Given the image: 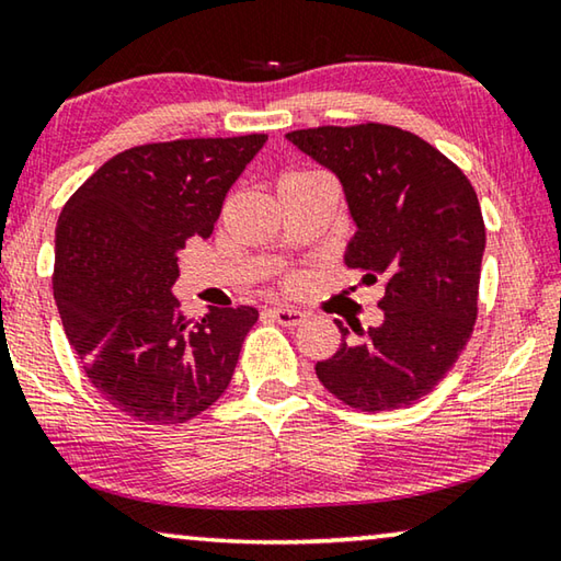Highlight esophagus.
I'll return each instance as SVG.
<instances>
[{
    "mask_svg": "<svg viewBox=\"0 0 561 561\" xmlns=\"http://www.w3.org/2000/svg\"><path fill=\"white\" fill-rule=\"evenodd\" d=\"M270 312L282 327H297L305 322V317H307L301 309H295V307H274V309H270Z\"/></svg>",
    "mask_w": 561,
    "mask_h": 561,
    "instance_id": "obj_1",
    "label": "esophagus"
}]
</instances>
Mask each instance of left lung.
Returning a JSON list of instances; mask_svg holds the SVG:
<instances>
[{"instance_id": "left-lung-1", "label": "left lung", "mask_w": 561, "mask_h": 561, "mask_svg": "<svg viewBox=\"0 0 561 561\" xmlns=\"http://www.w3.org/2000/svg\"><path fill=\"white\" fill-rule=\"evenodd\" d=\"M299 152L342 184L357 232L344 262L387 277L385 322L317 362L336 399L364 412H392L430 394L455 367L477 319L484 219L474 186L439 149L387 124L289 131ZM362 332V327H354Z\"/></svg>"}]
</instances>
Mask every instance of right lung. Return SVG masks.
<instances>
[{"label":"right lung","mask_w":561,"mask_h":561,"mask_svg":"<svg viewBox=\"0 0 561 561\" xmlns=\"http://www.w3.org/2000/svg\"><path fill=\"white\" fill-rule=\"evenodd\" d=\"M266 135L176 139L102 164L61 209L55 301L92 385L147 424H182L225 394L254 307L176 309L180 252L209 239L227 192Z\"/></svg>","instance_id":"1"}]
</instances>
